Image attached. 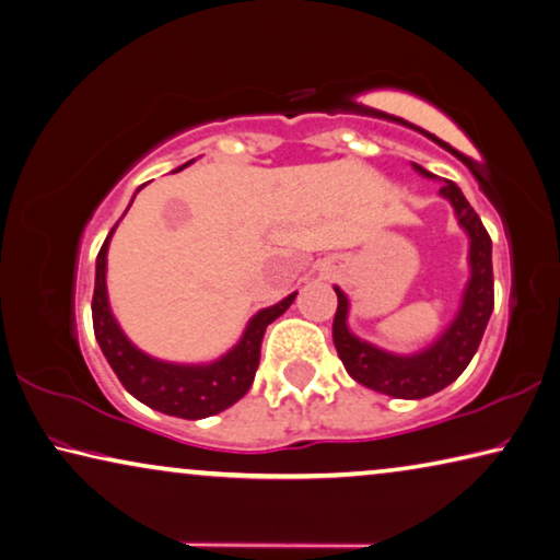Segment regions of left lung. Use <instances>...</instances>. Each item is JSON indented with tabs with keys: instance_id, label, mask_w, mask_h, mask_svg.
<instances>
[{
	"instance_id": "8db88e82",
	"label": "left lung",
	"mask_w": 560,
	"mask_h": 560,
	"mask_svg": "<svg viewBox=\"0 0 560 560\" xmlns=\"http://www.w3.org/2000/svg\"><path fill=\"white\" fill-rule=\"evenodd\" d=\"M411 166L419 176L444 183L439 194L452 203L462 231L469 235V280H466L459 313L432 345L411 354L387 352L377 345L360 340L347 327L350 300L340 288H335L337 313L332 323V340L347 374L364 387L397 399H424L448 387L479 350L483 329H487L493 313L491 237L481 218L474 213L469 200L464 198L462 188L454 180L439 178L417 163H411Z\"/></svg>"
}]
</instances>
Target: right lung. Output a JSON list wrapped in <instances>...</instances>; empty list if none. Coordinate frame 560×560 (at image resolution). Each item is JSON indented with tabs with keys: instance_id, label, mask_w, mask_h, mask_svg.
I'll list each match as a JSON object with an SVG mask.
<instances>
[{
	"instance_id": "add662e5",
	"label": "right lung",
	"mask_w": 560,
	"mask_h": 560,
	"mask_svg": "<svg viewBox=\"0 0 560 560\" xmlns=\"http://www.w3.org/2000/svg\"><path fill=\"white\" fill-rule=\"evenodd\" d=\"M114 231L108 233L96 258V282L94 300H91V315H94L96 342L101 347V352H104L106 362L112 364V370L116 372L118 382L124 384L128 394H133L136 399L143 401L145 407L168 417L206 419L228 407H233L235 401L250 389L255 372H258L265 329L285 313L292 305V300L298 298V292H292L285 300H280L278 305H270L260 310V313H255L250 317V323L245 325L243 337L237 340L233 350H228L213 362L178 364L155 360V357L145 354L128 340L121 325L116 323L112 305H108L106 253Z\"/></svg>"
}]
</instances>
